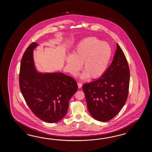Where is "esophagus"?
<instances>
[{
  "instance_id": "esophagus-1",
  "label": "esophagus",
  "mask_w": 152,
  "mask_h": 152,
  "mask_svg": "<svg viewBox=\"0 0 152 152\" xmlns=\"http://www.w3.org/2000/svg\"><path fill=\"white\" fill-rule=\"evenodd\" d=\"M82 84L81 83H77V86H78V87L79 88H81V87H82Z\"/></svg>"
}]
</instances>
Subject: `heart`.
<instances>
[{
  "label": "heart",
  "instance_id": "heart-1",
  "mask_svg": "<svg viewBox=\"0 0 152 152\" xmlns=\"http://www.w3.org/2000/svg\"><path fill=\"white\" fill-rule=\"evenodd\" d=\"M112 56V48L107 42L95 37L84 39L73 53L66 58L67 68L73 75H77L83 64L84 71L81 77L92 79L101 77L107 71Z\"/></svg>",
  "mask_w": 152,
  "mask_h": 152
}]
</instances>
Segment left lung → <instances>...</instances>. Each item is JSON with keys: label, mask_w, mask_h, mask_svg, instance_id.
I'll use <instances>...</instances> for the list:
<instances>
[{"label": "left lung", "mask_w": 152, "mask_h": 152, "mask_svg": "<svg viewBox=\"0 0 152 152\" xmlns=\"http://www.w3.org/2000/svg\"><path fill=\"white\" fill-rule=\"evenodd\" d=\"M130 71L126 58L117 43L113 60L101 77L83 86L88 110L94 119H113L126 102Z\"/></svg>", "instance_id": "obj_1"}]
</instances>
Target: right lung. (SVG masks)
Returning <instances> with one entry per match:
<instances>
[{
    "label": "right lung",
    "instance_id": "right-lung-1",
    "mask_svg": "<svg viewBox=\"0 0 152 152\" xmlns=\"http://www.w3.org/2000/svg\"><path fill=\"white\" fill-rule=\"evenodd\" d=\"M33 42L26 49L20 67V90L32 113L47 123H56L67 113L69 101L77 90L75 79L60 72L43 73L36 69Z\"/></svg>",
    "mask_w": 152,
    "mask_h": 152
}]
</instances>
